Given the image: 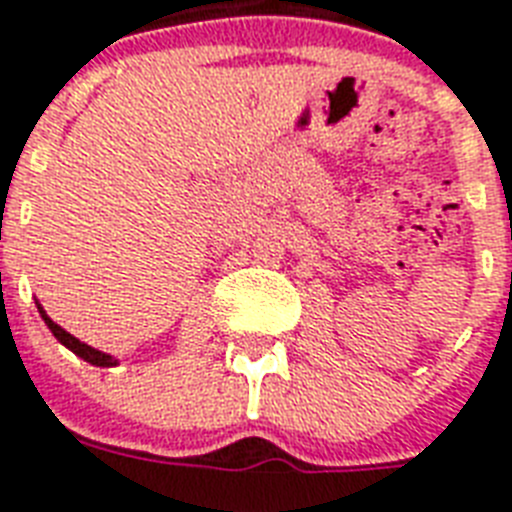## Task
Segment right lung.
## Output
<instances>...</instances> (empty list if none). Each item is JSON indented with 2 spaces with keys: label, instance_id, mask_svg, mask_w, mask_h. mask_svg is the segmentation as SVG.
Segmentation results:
<instances>
[{
  "label": "right lung",
  "instance_id": "add662e5",
  "mask_svg": "<svg viewBox=\"0 0 512 512\" xmlns=\"http://www.w3.org/2000/svg\"><path fill=\"white\" fill-rule=\"evenodd\" d=\"M36 308H39V313H42L44 324H47V327H50L52 335L58 337V340L63 342V345H66L68 350H74L76 356L84 358V361H90V364H95V366H116V358H114V356H108V353H100V350L90 348V345H87V342L76 340L74 335H68L66 329L58 327V324H55V321H52L50 316H47V313L42 311V305H36Z\"/></svg>",
  "mask_w": 512,
  "mask_h": 512
}]
</instances>
